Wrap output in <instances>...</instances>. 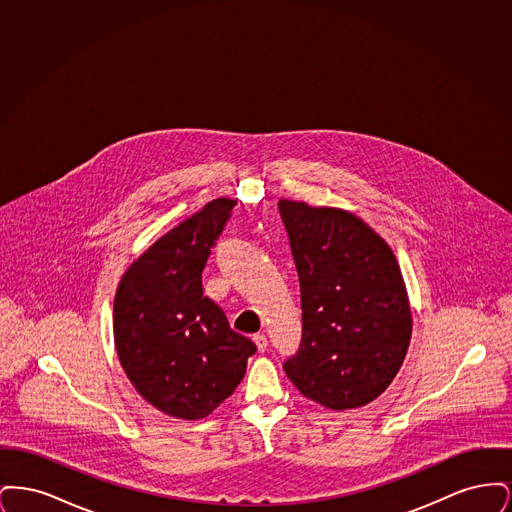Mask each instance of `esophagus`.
I'll list each match as a JSON object with an SVG mask.
<instances>
[{
  "instance_id": "obj_1",
  "label": "esophagus",
  "mask_w": 512,
  "mask_h": 512,
  "mask_svg": "<svg viewBox=\"0 0 512 512\" xmlns=\"http://www.w3.org/2000/svg\"><path fill=\"white\" fill-rule=\"evenodd\" d=\"M253 341H255V345H257V349H259V351H267L268 338L265 334H255V336H253Z\"/></svg>"
}]
</instances>
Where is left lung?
Wrapping results in <instances>:
<instances>
[{
    "label": "left lung",
    "instance_id": "1",
    "mask_svg": "<svg viewBox=\"0 0 512 512\" xmlns=\"http://www.w3.org/2000/svg\"><path fill=\"white\" fill-rule=\"evenodd\" d=\"M299 276L303 332L284 361L305 397L343 411L386 390L411 341V309L397 259L363 220L332 207L282 199Z\"/></svg>",
    "mask_w": 512,
    "mask_h": 512
}]
</instances>
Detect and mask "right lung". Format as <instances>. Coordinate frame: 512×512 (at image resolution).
<instances>
[{
	"label": "right lung",
	"instance_id": "add662e5",
	"mask_svg": "<svg viewBox=\"0 0 512 512\" xmlns=\"http://www.w3.org/2000/svg\"><path fill=\"white\" fill-rule=\"evenodd\" d=\"M234 205L220 197L172 228L124 272L115 295L122 368L147 403L169 416L197 420L213 413L257 351L201 286Z\"/></svg>",
	"mask_w": 512,
	"mask_h": 512
}]
</instances>
